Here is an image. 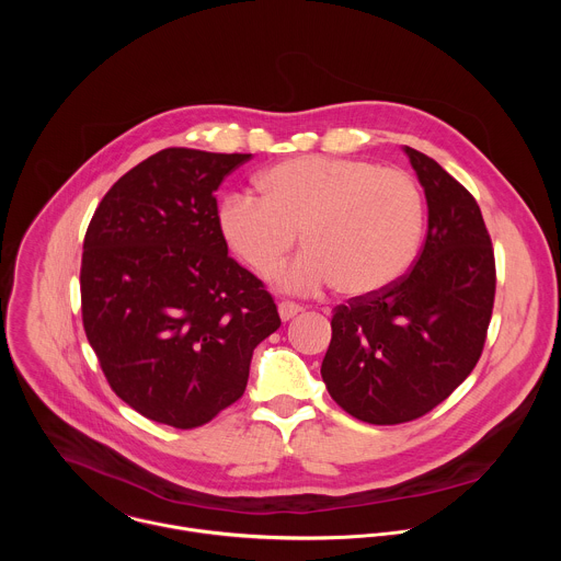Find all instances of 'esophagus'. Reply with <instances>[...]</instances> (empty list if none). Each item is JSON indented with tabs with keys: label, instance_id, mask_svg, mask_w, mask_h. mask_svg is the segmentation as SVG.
Masks as SVG:
<instances>
[{
	"label": "esophagus",
	"instance_id": "esophagus-1",
	"mask_svg": "<svg viewBox=\"0 0 561 561\" xmlns=\"http://www.w3.org/2000/svg\"><path fill=\"white\" fill-rule=\"evenodd\" d=\"M277 310H279V317L284 319V322H288V319H293L297 312H301L304 308L299 306V304H295V301H282L279 306H277Z\"/></svg>",
	"mask_w": 561,
	"mask_h": 561
}]
</instances>
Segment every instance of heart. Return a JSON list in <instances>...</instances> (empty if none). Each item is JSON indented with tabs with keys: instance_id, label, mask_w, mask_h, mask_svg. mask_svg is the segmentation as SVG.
<instances>
[{
	"instance_id": "1",
	"label": "heart",
	"mask_w": 561,
	"mask_h": 561,
	"mask_svg": "<svg viewBox=\"0 0 561 561\" xmlns=\"http://www.w3.org/2000/svg\"><path fill=\"white\" fill-rule=\"evenodd\" d=\"M262 197L234 193L217 221L230 251L273 277L297 244L306 251L279 275L290 293L337 284L346 297L381 293L413 264L424 199L413 175L368 159L301 154L260 175Z\"/></svg>"
}]
</instances>
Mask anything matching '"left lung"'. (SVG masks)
<instances>
[{"mask_svg":"<svg viewBox=\"0 0 561 561\" xmlns=\"http://www.w3.org/2000/svg\"><path fill=\"white\" fill-rule=\"evenodd\" d=\"M428 204L426 242L407 275L340 304L322 377L353 417L392 426L431 413L482 357L495 253L474 197L435 159L404 146Z\"/></svg>","mask_w":561,"mask_h":561,"instance_id":"8db88e82","label":"left lung"}]
</instances>
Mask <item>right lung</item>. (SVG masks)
<instances>
[{
  "label": "right lung",
  "instance_id": "1",
  "mask_svg": "<svg viewBox=\"0 0 561 561\" xmlns=\"http://www.w3.org/2000/svg\"><path fill=\"white\" fill-rule=\"evenodd\" d=\"M242 152L164 148L119 178L87 237V337L139 415L197 428L247 390L253 351L282 324L251 271L228 257L215 191Z\"/></svg>",
  "mask_w": 561,
  "mask_h": 561
}]
</instances>
